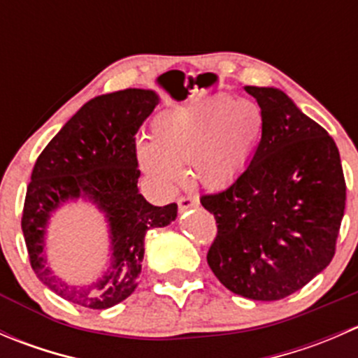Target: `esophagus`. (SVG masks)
Listing matches in <instances>:
<instances>
[{"label": "esophagus", "mask_w": 358, "mask_h": 358, "mask_svg": "<svg viewBox=\"0 0 358 358\" xmlns=\"http://www.w3.org/2000/svg\"><path fill=\"white\" fill-rule=\"evenodd\" d=\"M197 204H199V201H197V197H192V196H183L178 199L180 211H187V209L194 208V206Z\"/></svg>", "instance_id": "esophagus-1"}]
</instances>
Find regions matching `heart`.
I'll return each instance as SVG.
<instances>
[{
    "label": "heart",
    "mask_w": 358,
    "mask_h": 358,
    "mask_svg": "<svg viewBox=\"0 0 358 358\" xmlns=\"http://www.w3.org/2000/svg\"><path fill=\"white\" fill-rule=\"evenodd\" d=\"M262 129L263 115L256 103L213 96L156 115L150 140L136 143V159L142 171L166 192L185 182L187 162H192L202 185L223 187L244 171Z\"/></svg>",
    "instance_id": "heart-1"
}]
</instances>
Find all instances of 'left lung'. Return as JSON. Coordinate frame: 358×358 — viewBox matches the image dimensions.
<instances>
[{"label":"left lung","mask_w":358,"mask_h":358,"mask_svg":"<svg viewBox=\"0 0 358 358\" xmlns=\"http://www.w3.org/2000/svg\"><path fill=\"white\" fill-rule=\"evenodd\" d=\"M244 90L262 109V140L227 189L201 197L218 225L208 265L236 294L275 301L331 263L346 185L338 147L322 126L282 90Z\"/></svg>","instance_id":"1"}]
</instances>
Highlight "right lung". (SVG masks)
<instances>
[{
  "instance_id": "right-lung-1",
  "label": "right lung",
  "mask_w": 358,
  "mask_h": 358,
  "mask_svg": "<svg viewBox=\"0 0 358 358\" xmlns=\"http://www.w3.org/2000/svg\"><path fill=\"white\" fill-rule=\"evenodd\" d=\"M159 103L154 90L128 88L88 100L36 161L25 194L22 232L31 266L55 294L78 306L106 310L135 291L145 234L175 222L178 206H152L138 190L135 135ZM78 200L104 215L106 266L93 283L64 281L48 263L45 232L55 212Z\"/></svg>"
}]
</instances>
